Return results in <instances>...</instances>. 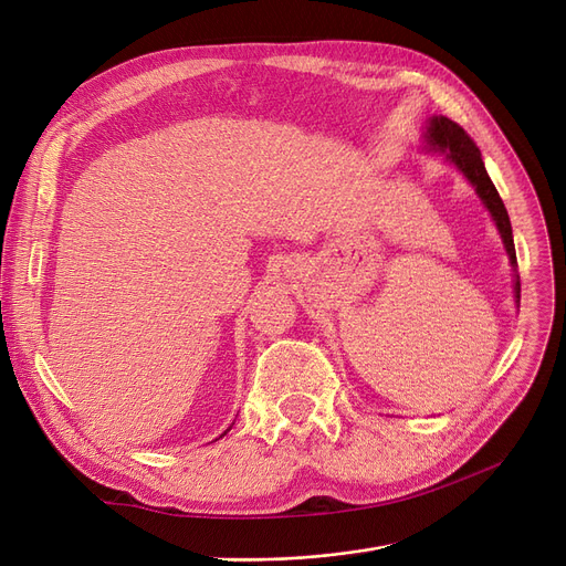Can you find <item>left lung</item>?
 <instances>
[{
	"instance_id": "1",
	"label": "left lung",
	"mask_w": 566,
	"mask_h": 566,
	"mask_svg": "<svg viewBox=\"0 0 566 566\" xmlns=\"http://www.w3.org/2000/svg\"><path fill=\"white\" fill-rule=\"evenodd\" d=\"M424 139H427L429 151L448 156V160L472 184L474 192L480 195V199L489 208V213L502 235L504 250H507L510 261L516 271V248H514V235H512V222L507 216V208H504L493 181L486 174L478 144H474L472 137L448 116H431ZM514 295H516V305H518L521 303V277L518 275L514 280Z\"/></svg>"
}]
</instances>
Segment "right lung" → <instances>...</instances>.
I'll use <instances>...</instances> for the list:
<instances>
[{
	"label": "right lung",
	"instance_id": "add662e5",
	"mask_svg": "<svg viewBox=\"0 0 566 566\" xmlns=\"http://www.w3.org/2000/svg\"><path fill=\"white\" fill-rule=\"evenodd\" d=\"M224 433H227V431H224Z\"/></svg>",
	"mask_w": 566,
	"mask_h": 566
}]
</instances>
